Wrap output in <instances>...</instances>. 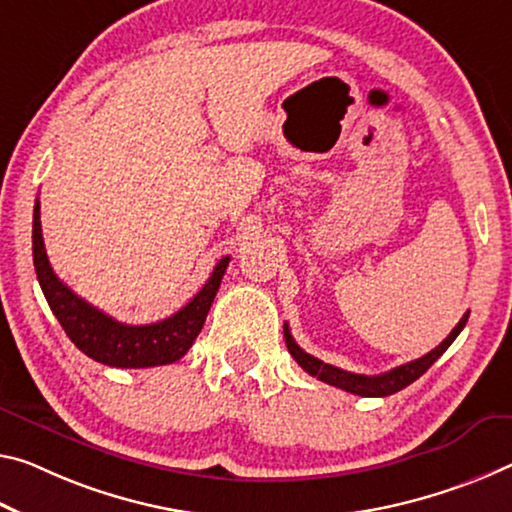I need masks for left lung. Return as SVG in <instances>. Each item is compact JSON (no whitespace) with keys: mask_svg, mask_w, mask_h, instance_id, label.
<instances>
[{"mask_svg":"<svg viewBox=\"0 0 512 512\" xmlns=\"http://www.w3.org/2000/svg\"><path fill=\"white\" fill-rule=\"evenodd\" d=\"M467 319H469V312L458 321V326L451 330V335L446 337L440 346H435L431 353H426L424 358H417L408 364H401V367H396L387 373H380V376H360V373L337 369V367H332V364L321 362L319 358H314V355L305 353L303 348L294 342L287 323H285V339H287V348H289L291 358H294L300 367L310 373V376L319 378L328 385L344 389V392L358 394V396H389V394H396L403 387H408L410 383H415L419 376H424L428 367H431V364L440 358L446 348L453 344V339L460 335V330L465 328Z\"/></svg>","mask_w":512,"mask_h":512,"instance_id":"obj_1","label":"left lung"}]
</instances>
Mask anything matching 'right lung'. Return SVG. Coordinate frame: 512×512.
Instances as JSON below:
<instances>
[{"label":"right lung","instance_id":"obj_1","mask_svg":"<svg viewBox=\"0 0 512 512\" xmlns=\"http://www.w3.org/2000/svg\"><path fill=\"white\" fill-rule=\"evenodd\" d=\"M31 239H34V266L40 289H43L47 305L66 330L70 342L95 362L118 369L159 367V364H170L184 358V353L193 346L198 332L205 326L209 307L214 303L227 264H230V257H223L214 266V273L209 275L205 287L180 312L164 321L148 323V326H127V323H120L91 303H86L84 298H79L75 291L56 278L45 253L38 200L34 205Z\"/></svg>","mask_w":512,"mask_h":512}]
</instances>
